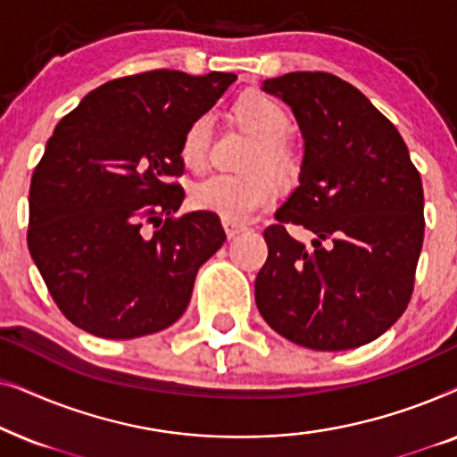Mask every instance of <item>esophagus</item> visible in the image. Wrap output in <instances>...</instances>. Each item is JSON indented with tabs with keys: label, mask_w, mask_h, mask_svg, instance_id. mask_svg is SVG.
<instances>
[{
	"label": "esophagus",
	"mask_w": 457,
	"mask_h": 457,
	"mask_svg": "<svg viewBox=\"0 0 457 457\" xmlns=\"http://www.w3.org/2000/svg\"><path fill=\"white\" fill-rule=\"evenodd\" d=\"M222 227H224V233H227L228 239H235L237 235H241L245 227L243 224H237V222H230V220H222Z\"/></svg>",
	"instance_id": "obj_1"
}]
</instances>
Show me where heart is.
I'll return each mask as SVG.
<instances>
[{"mask_svg":"<svg viewBox=\"0 0 457 457\" xmlns=\"http://www.w3.org/2000/svg\"><path fill=\"white\" fill-rule=\"evenodd\" d=\"M235 116L243 127L258 137L247 160L252 172L227 174L218 172L199 180L191 189L193 208L220 216L222 220L247 222L266 210L277 197L278 180H291L299 172V155L289 141L291 118L278 99L262 91H249L237 99ZM214 118L202 114L187 127L180 141V158L191 170H202L208 164ZM271 173L268 175L265 170Z\"/></svg>","mask_w":457,"mask_h":457,"instance_id":"heart-1","label":"heart"}]
</instances>
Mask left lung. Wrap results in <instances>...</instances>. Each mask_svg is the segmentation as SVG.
<instances>
[{
    "mask_svg": "<svg viewBox=\"0 0 457 457\" xmlns=\"http://www.w3.org/2000/svg\"><path fill=\"white\" fill-rule=\"evenodd\" d=\"M295 114L299 187L264 230L255 303L270 328L316 352L366 345L408 308L424 239V193L408 147L364 93L328 72L262 87ZM299 223L312 245L293 240Z\"/></svg>",
    "mask_w": 457,
    "mask_h": 457,
    "instance_id": "1",
    "label": "left lung"
}]
</instances>
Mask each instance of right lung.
<instances>
[{"label":"right lung","mask_w":457,"mask_h":457,"mask_svg":"<svg viewBox=\"0 0 457 457\" xmlns=\"http://www.w3.org/2000/svg\"><path fill=\"white\" fill-rule=\"evenodd\" d=\"M235 80L180 71L122 77L91 91L54 129L30 179L27 241L74 327L135 339L183 316L199 266L227 235L210 212L174 216L185 199L172 183L185 170L180 141ZM145 223L156 227L152 236Z\"/></svg>","instance_id":"obj_1"}]
</instances>
